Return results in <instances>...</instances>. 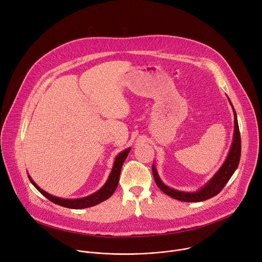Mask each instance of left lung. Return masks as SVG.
Masks as SVG:
<instances>
[{"label": "left lung", "mask_w": 262, "mask_h": 262, "mask_svg": "<svg viewBox=\"0 0 262 262\" xmlns=\"http://www.w3.org/2000/svg\"><path fill=\"white\" fill-rule=\"evenodd\" d=\"M228 100L232 106L233 111V115H234V132H233V139H232V144L230 147V150L227 155V158L222 164L220 169L212 175V177L204 184L198 191L195 192H185V191H179L170 188L169 185L165 184L163 180L161 179L157 167L154 164L152 165V173L155 180L158 184L159 188L167 194L168 196L177 199L179 201H184V202H200L207 200L216 194H219L224 186L226 185L228 180L231 178L233 173L238 167L239 160H241V135H239V128H238V122H237V117H236V112L232 105L231 100L228 97Z\"/></svg>", "instance_id": "8db88e82"}]
</instances>
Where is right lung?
<instances>
[{"label":"right lung","mask_w":262,"mask_h":262,"mask_svg":"<svg viewBox=\"0 0 262 262\" xmlns=\"http://www.w3.org/2000/svg\"><path fill=\"white\" fill-rule=\"evenodd\" d=\"M132 148H126L124 149L123 151H121L120 154L117 155V157L114 160V165L113 168L111 170V173L105 181V183L101 186V188L96 191L95 193L87 196V197H83V198H77V199H65V198H60V197H56L54 195L49 194L48 192L43 191L41 188H39V185H37V183L32 179V177L28 174L30 181L32 182V184L35 186V188L38 190L46 198H48L50 201L63 206V207H67V208H72V209H82V208H87V207H91L94 205H97L101 202H103L104 200L108 199L113 193L115 192V190L117 189V185L119 182V177H120V172H121V168L122 165L124 163V161L126 160L129 151Z\"/></svg>","instance_id":"right-lung-1"}]
</instances>
